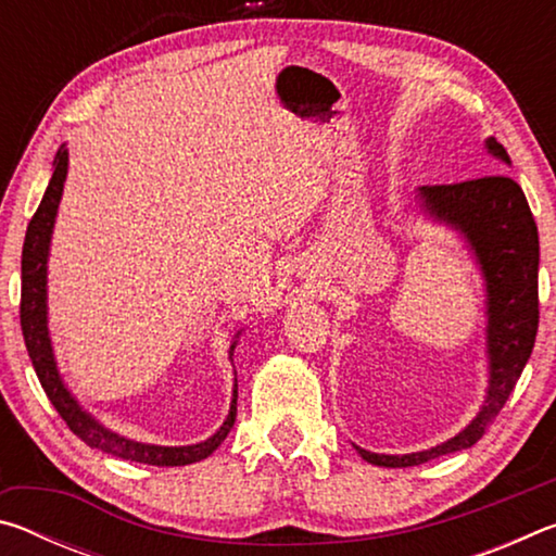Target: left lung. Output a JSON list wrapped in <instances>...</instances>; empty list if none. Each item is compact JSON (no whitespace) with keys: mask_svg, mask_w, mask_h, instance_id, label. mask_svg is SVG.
Masks as SVG:
<instances>
[{"mask_svg":"<svg viewBox=\"0 0 556 556\" xmlns=\"http://www.w3.org/2000/svg\"><path fill=\"white\" fill-rule=\"evenodd\" d=\"M485 147L493 156L510 164L505 147L495 137L488 139ZM421 201L434 218L456 225L466 235L481 262L488 291L491 388L481 414L446 444L407 456L370 454L355 446L368 464L384 468L419 466L451 451L473 446L520 380L540 324V238L520 184L505 174H495L460 184L421 186Z\"/></svg>","mask_w":556,"mask_h":556,"instance_id":"1","label":"left lung"}]
</instances>
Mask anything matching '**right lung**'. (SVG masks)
<instances>
[{"label": "right lung", "mask_w": 556, "mask_h": 556, "mask_svg": "<svg viewBox=\"0 0 556 556\" xmlns=\"http://www.w3.org/2000/svg\"><path fill=\"white\" fill-rule=\"evenodd\" d=\"M65 172H68V152H65V149H59V154H55V162H53L51 184L46 188L41 205L36 208L34 218L29 220V228H26V238H24V250H22V304H18V316H22V333H24L26 351H29L41 388L46 394H49L55 412L61 414V419L68 425L73 434L86 441L90 448H100L105 451V454H112L117 458L137 460V464H149V466L195 464V460L211 456L232 429L235 417H238V388L232 392L228 419L223 421V427L215 431L211 439H205L201 444H193V446H152V444H139V441L117 437L105 427H100L90 414H86L78 407V402L71 397V392L65 390L59 370H55L49 328H46V257H49L51 230H53L55 211H59V201L63 193Z\"/></svg>", "instance_id": "add662e5"}]
</instances>
